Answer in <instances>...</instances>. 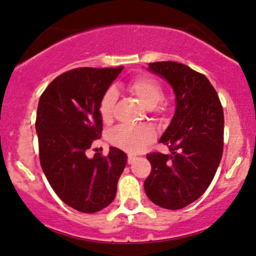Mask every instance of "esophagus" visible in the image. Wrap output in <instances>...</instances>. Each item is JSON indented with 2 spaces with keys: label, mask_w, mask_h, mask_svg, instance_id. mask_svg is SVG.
<instances>
[{
  "label": "esophagus",
  "mask_w": 256,
  "mask_h": 256,
  "mask_svg": "<svg viewBox=\"0 0 256 256\" xmlns=\"http://www.w3.org/2000/svg\"><path fill=\"white\" fill-rule=\"evenodd\" d=\"M136 160V156H128V164H132Z\"/></svg>",
  "instance_id": "1"
}]
</instances>
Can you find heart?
<instances>
[{"label": "heart", "instance_id": "b5f03b06", "mask_svg": "<svg viewBox=\"0 0 256 256\" xmlns=\"http://www.w3.org/2000/svg\"><path fill=\"white\" fill-rule=\"evenodd\" d=\"M128 90L137 97L146 108H156L164 96L160 84L150 77L134 78L128 83ZM116 100H117L116 90L110 88L100 102V114L105 122L112 119ZM153 137H154L153 131L145 125H119L108 134V140L112 145L130 153L142 151L148 142L153 140Z\"/></svg>", "mask_w": 256, "mask_h": 256}]
</instances>
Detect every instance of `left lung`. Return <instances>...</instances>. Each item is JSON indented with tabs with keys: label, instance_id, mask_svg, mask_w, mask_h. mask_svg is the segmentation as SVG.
Instances as JSON below:
<instances>
[{
	"label": "left lung",
	"instance_id": "obj_1",
	"mask_svg": "<svg viewBox=\"0 0 256 256\" xmlns=\"http://www.w3.org/2000/svg\"><path fill=\"white\" fill-rule=\"evenodd\" d=\"M150 72L171 85L176 111L159 139L171 153H150L152 171L145 180L146 196L166 210L196 202L216 176L224 150V111L206 76L185 64L156 62Z\"/></svg>",
	"mask_w": 256,
	"mask_h": 256
}]
</instances>
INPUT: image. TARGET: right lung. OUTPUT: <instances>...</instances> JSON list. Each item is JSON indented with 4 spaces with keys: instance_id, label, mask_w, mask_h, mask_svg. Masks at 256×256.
I'll return each mask as SVG.
<instances>
[{
    "instance_id": "obj_1",
    "label": "right lung",
    "mask_w": 256,
    "mask_h": 256,
    "mask_svg": "<svg viewBox=\"0 0 256 256\" xmlns=\"http://www.w3.org/2000/svg\"><path fill=\"white\" fill-rule=\"evenodd\" d=\"M122 66L80 68L51 82L40 98L36 117L40 162L50 186L68 206L96 213L114 202L128 156L110 148L106 156L85 154L100 138V105Z\"/></svg>"
}]
</instances>
